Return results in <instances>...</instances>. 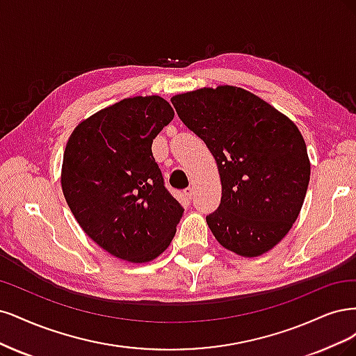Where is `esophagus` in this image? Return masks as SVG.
<instances>
[{"label": "esophagus", "mask_w": 356, "mask_h": 356, "mask_svg": "<svg viewBox=\"0 0 356 356\" xmlns=\"http://www.w3.org/2000/svg\"><path fill=\"white\" fill-rule=\"evenodd\" d=\"M185 195H186V197H188L189 200H192V197H193V188H191V186L186 188V189H185Z\"/></svg>", "instance_id": "34e87169"}]
</instances>
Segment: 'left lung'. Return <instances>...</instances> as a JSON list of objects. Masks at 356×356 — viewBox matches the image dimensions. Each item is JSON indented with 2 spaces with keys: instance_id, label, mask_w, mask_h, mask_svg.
<instances>
[{
  "instance_id": "1",
  "label": "left lung",
  "mask_w": 356,
  "mask_h": 356,
  "mask_svg": "<svg viewBox=\"0 0 356 356\" xmlns=\"http://www.w3.org/2000/svg\"><path fill=\"white\" fill-rule=\"evenodd\" d=\"M219 168L222 200L207 225L225 248L257 257L289 234L311 179L297 125L250 91L219 86L171 97Z\"/></svg>"
}]
</instances>
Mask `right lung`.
Listing matches in <instances>:
<instances>
[{"label": "right lung", "mask_w": 356, "mask_h": 356, "mask_svg": "<svg viewBox=\"0 0 356 356\" xmlns=\"http://www.w3.org/2000/svg\"><path fill=\"white\" fill-rule=\"evenodd\" d=\"M173 117L163 97H129L79 122L66 143L65 200L83 231L118 259L151 261L175 238L183 207L152 155Z\"/></svg>", "instance_id": "add662e5"}]
</instances>
